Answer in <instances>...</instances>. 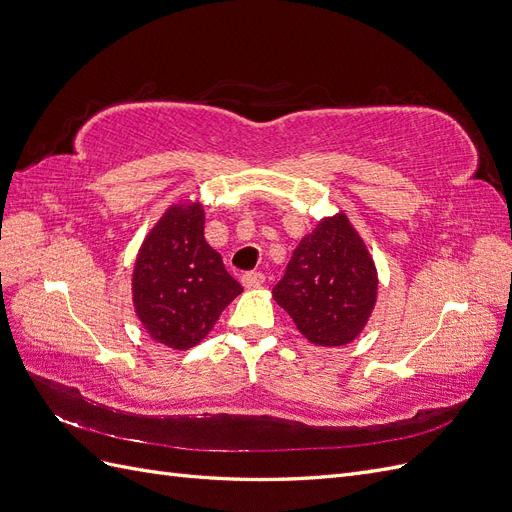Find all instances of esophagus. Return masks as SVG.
Listing matches in <instances>:
<instances>
[{"label":"esophagus","mask_w":512,"mask_h":512,"mask_svg":"<svg viewBox=\"0 0 512 512\" xmlns=\"http://www.w3.org/2000/svg\"><path fill=\"white\" fill-rule=\"evenodd\" d=\"M241 284L245 288H260L262 284H265V275H262L260 271H250L241 277Z\"/></svg>","instance_id":"obj_1"}]
</instances>
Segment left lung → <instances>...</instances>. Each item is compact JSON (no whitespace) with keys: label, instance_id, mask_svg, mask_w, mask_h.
<instances>
[{"label":"left lung","instance_id":"left-lung-1","mask_svg":"<svg viewBox=\"0 0 512 512\" xmlns=\"http://www.w3.org/2000/svg\"><path fill=\"white\" fill-rule=\"evenodd\" d=\"M273 299L314 346H346L363 333L378 299V269L344 211L299 241Z\"/></svg>","mask_w":512,"mask_h":512}]
</instances>
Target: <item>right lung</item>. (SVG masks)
Segmentation results:
<instances>
[{
  "label": "right lung",
  "instance_id": "right-lung-1",
  "mask_svg": "<svg viewBox=\"0 0 512 512\" xmlns=\"http://www.w3.org/2000/svg\"><path fill=\"white\" fill-rule=\"evenodd\" d=\"M203 230V203L179 200L153 224L134 260L136 318L151 339L173 350L203 342L226 305L243 292Z\"/></svg>",
  "mask_w": 512,
  "mask_h": 512
}]
</instances>
